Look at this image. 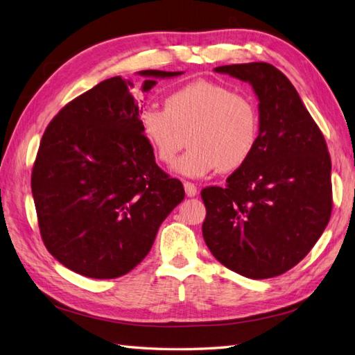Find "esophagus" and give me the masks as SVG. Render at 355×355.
Returning <instances> with one entry per match:
<instances>
[{"mask_svg": "<svg viewBox=\"0 0 355 355\" xmlns=\"http://www.w3.org/2000/svg\"><path fill=\"white\" fill-rule=\"evenodd\" d=\"M184 188H185V193L188 198H194V196H198V187L191 182H184Z\"/></svg>", "mask_w": 355, "mask_h": 355, "instance_id": "esophagus-1", "label": "esophagus"}]
</instances>
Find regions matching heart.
Instances as JSON below:
<instances>
[{
	"label": "heart",
	"mask_w": 355,
	"mask_h": 355,
	"mask_svg": "<svg viewBox=\"0 0 355 355\" xmlns=\"http://www.w3.org/2000/svg\"><path fill=\"white\" fill-rule=\"evenodd\" d=\"M144 138L156 159L171 164L188 143L190 150L173 165L178 175L207 178L220 170H240L259 139L254 101L214 82L198 80L171 92L165 109L147 106L139 114Z\"/></svg>",
	"instance_id": "heart-1"
}]
</instances>
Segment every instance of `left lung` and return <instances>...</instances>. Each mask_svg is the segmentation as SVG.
I'll use <instances>...</instances> for the list:
<instances>
[{"label": "left lung", "instance_id": "obj_1", "mask_svg": "<svg viewBox=\"0 0 355 355\" xmlns=\"http://www.w3.org/2000/svg\"><path fill=\"white\" fill-rule=\"evenodd\" d=\"M216 73L248 82L258 98L259 139L225 187L202 190V232L211 254L252 279L290 270L331 217V159L325 138L288 78L266 62Z\"/></svg>", "mask_w": 355, "mask_h": 355}]
</instances>
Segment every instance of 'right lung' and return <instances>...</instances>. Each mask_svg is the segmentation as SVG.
<instances>
[{"instance_id":"add662e5","label":"right lung","mask_w":355,"mask_h":355,"mask_svg":"<svg viewBox=\"0 0 355 355\" xmlns=\"http://www.w3.org/2000/svg\"><path fill=\"white\" fill-rule=\"evenodd\" d=\"M141 91L184 71L146 69ZM133 83L106 78L46 128L31 173L45 248L78 275L112 279L150 252L157 230L184 200V185L155 162L139 125Z\"/></svg>"}]
</instances>
